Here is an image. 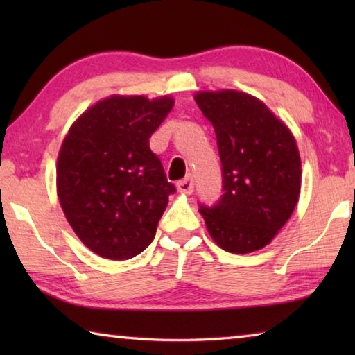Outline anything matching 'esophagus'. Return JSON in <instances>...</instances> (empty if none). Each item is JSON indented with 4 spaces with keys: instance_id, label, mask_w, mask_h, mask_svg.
Masks as SVG:
<instances>
[{
    "instance_id": "esophagus-1",
    "label": "esophagus",
    "mask_w": 355,
    "mask_h": 355,
    "mask_svg": "<svg viewBox=\"0 0 355 355\" xmlns=\"http://www.w3.org/2000/svg\"><path fill=\"white\" fill-rule=\"evenodd\" d=\"M177 189L182 194H192V191H194V182H192L191 177H186L182 182L177 183Z\"/></svg>"
}]
</instances>
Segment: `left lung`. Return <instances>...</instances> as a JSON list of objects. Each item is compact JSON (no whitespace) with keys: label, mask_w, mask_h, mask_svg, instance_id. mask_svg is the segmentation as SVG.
<instances>
[{"label":"left lung","mask_w":355,"mask_h":355,"mask_svg":"<svg viewBox=\"0 0 355 355\" xmlns=\"http://www.w3.org/2000/svg\"><path fill=\"white\" fill-rule=\"evenodd\" d=\"M211 122L222 167V196L199 203L209 235L232 254L264 248L285 225L300 192L296 141L268 106L236 91L200 92Z\"/></svg>","instance_id":"obj_1"}]
</instances>
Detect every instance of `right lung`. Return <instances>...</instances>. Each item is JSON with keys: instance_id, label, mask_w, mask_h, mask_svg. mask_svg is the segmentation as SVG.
<instances>
[{"instance_id": "obj_1", "label": "right lung", "mask_w": 355, "mask_h": 355, "mask_svg": "<svg viewBox=\"0 0 355 355\" xmlns=\"http://www.w3.org/2000/svg\"><path fill=\"white\" fill-rule=\"evenodd\" d=\"M173 100L114 95L71 125L58 158V196L83 244L110 260H128L148 248L177 191L152 136Z\"/></svg>"}]
</instances>
